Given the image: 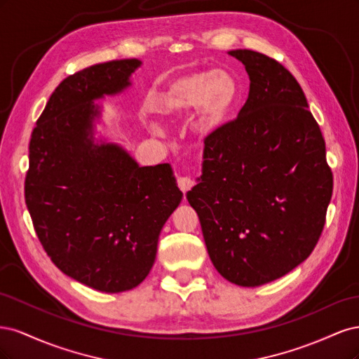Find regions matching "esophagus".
Segmentation results:
<instances>
[{"instance_id":"1","label":"esophagus","mask_w":359,"mask_h":359,"mask_svg":"<svg viewBox=\"0 0 359 359\" xmlns=\"http://www.w3.org/2000/svg\"><path fill=\"white\" fill-rule=\"evenodd\" d=\"M193 186H194V182L190 177H180L178 178V187L182 193H187L189 190H191Z\"/></svg>"}]
</instances>
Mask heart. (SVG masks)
Instances as JSON below:
<instances>
[{"label":"heart","instance_id":"1","mask_svg":"<svg viewBox=\"0 0 359 359\" xmlns=\"http://www.w3.org/2000/svg\"><path fill=\"white\" fill-rule=\"evenodd\" d=\"M238 95V85L224 70H202L172 81L154 100V111L170 118L194 107L198 127L210 132L229 116Z\"/></svg>","mask_w":359,"mask_h":359}]
</instances>
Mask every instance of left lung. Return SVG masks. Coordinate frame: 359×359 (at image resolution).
Returning a JSON list of instances; mask_svg holds the SVG:
<instances>
[{
  "mask_svg": "<svg viewBox=\"0 0 359 359\" xmlns=\"http://www.w3.org/2000/svg\"><path fill=\"white\" fill-rule=\"evenodd\" d=\"M229 53L245 66L248 99L236 119L203 139L202 177L187 199L215 269L255 287L311 255L327 219L332 172L292 73L260 52Z\"/></svg>",
  "mask_w": 359,
  "mask_h": 359,
  "instance_id": "obj_1",
  "label": "left lung"
}]
</instances>
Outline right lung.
I'll use <instances>...</instances> for the list:
<instances>
[{"label":"right lung","mask_w":359,"mask_h":359,"mask_svg":"<svg viewBox=\"0 0 359 359\" xmlns=\"http://www.w3.org/2000/svg\"><path fill=\"white\" fill-rule=\"evenodd\" d=\"M139 66L118 60L70 74L29 140L25 203L40 244L64 274L109 293L145 280L182 199L168 163L140 168L119 147L93 142L94 100L123 91Z\"/></svg>","instance_id":"1"}]
</instances>
